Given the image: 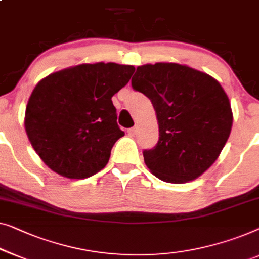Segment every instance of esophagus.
I'll use <instances>...</instances> for the list:
<instances>
[{
  "label": "esophagus",
  "instance_id": "esophagus-1",
  "mask_svg": "<svg viewBox=\"0 0 259 259\" xmlns=\"http://www.w3.org/2000/svg\"><path fill=\"white\" fill-rule=\"evenodd\" d=\"M136 132H137L136 127H131V128L127 130V133H128L130 137H134V136H136Z\"/></svg>",
  "mask_w": 259,
  "mask_h": 259
}]
</instances>
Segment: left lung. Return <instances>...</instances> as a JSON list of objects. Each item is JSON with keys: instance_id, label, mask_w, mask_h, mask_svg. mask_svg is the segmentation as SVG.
Returning <instances> with one entry per match:
<instances>
[{"instance_id": "8db88e82", "label": "left lung", "mask_w": 259, "mask_h": 259, "mask_svg": "<svg viewBox=\"0 0 259 259\" xmlns=\"http://www.w3.org/2000/svg\"><path fill=\"white\" fill-rule=\"evenodd\" d=\"M132 88L151 99L159 122V141L142 152L149 170L169 183L203 174L232 126L229 98L219 81L189 66L156 63L137 67Z\"/></svg>"}]
</instances>
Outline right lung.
I'll return each instance as SVG.
<instances>
[{
	"label": "right lung",
	"instance_id": "1",
	"mask_svg": "<svg viewBox=\"0 0 259 259\" xmlns=\"http://www.w3.org/2000/svg\"><path fill=\"white\" fill-rule=\"evenodd\" d=\"M134 66L81 64L58 71L36 85L24 126L47 166L69 179H86L106 166L123 137L112 97L128 83Z\"/></svg>",
	"mask_w": 259,
	"mask_h": 259
}]
</instances>
